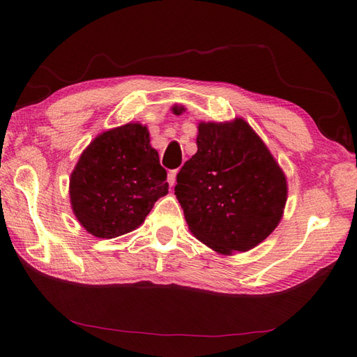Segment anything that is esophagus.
<instances>
[{"instance_id":"esophagus-1","label":"esophagus","mask_w":357,"mask_h":357,"mask_svg":"<svg viewBox=\"0 0 357 357\" xmlns=\"http://www.w3.org/2000/svg\"><path fill=\"white\" fill-rule=\"evenodd\" d=\"M176 173L178 170H170L169 172V176H167V181H169V184L173 187L174 183H176Z\"/></svg>"}]
</instances>
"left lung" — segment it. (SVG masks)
Returning <instances> with one entry per match:
<instances>
[{"mask_svg":"<svg viewBox=\"0 0 357 357\" xmlns=\"http://www.w3.org/2000/svg\"><path fill=\"white\" fill-rule=\"evenodd\" d=\"M183 110L173 109L176 115ZM196 144L174 185L188 229L219 253L247 252L280 221L284 173L244 119L201 123Z\"/></svg>","mask_w":357,"mask_h":357,"instance_id":"left-lung-1","label":"left lung"}]
</instances>
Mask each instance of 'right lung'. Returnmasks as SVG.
<instances>
[{
    "label": "right lung",
    "mask_w": 357,
    "mask_h": 357,
    "mask_svg": "<svg viewBox=\"0 0 357 357\" xmlns=\"http://www.w3.org/2000/svg\"><path fill=\"white\" fill-rule=\"evenodd\" d=\"M167 172L141 124H126L98 136L82 151L70 178L75 216L96 238L135 230L161 196Z\"/></svg>",
    "instance_id": "right-lung-1"
}]
</instances>
